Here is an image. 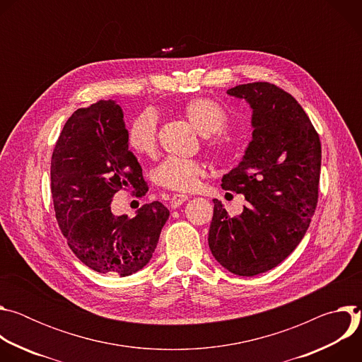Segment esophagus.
Here are the masks:
<instances>
[{
	"label": "esophagus",
	"instance_id": "obj_1",
	"mask_svg": "<svg viewBox=\"0 0 362 362\" xmlns=\"http://www.w3.org/2000/svg\"><path fill=\"white\" fill-rule=\"evenodd\" d=\"M189 197L186 196V194H173L172 196V199H170V206H172V208H179V206L180 204H183L186 200H187Z\"/></svg>",
	"mask_w": 362,
	"mask_h": 362
}]
</instances>
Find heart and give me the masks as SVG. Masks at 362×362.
<instances>
[{
	"mask_svg": "<svg viewBox=\"0 0 362 362\" xmlns=\"http://www.w3.org/2000/svg\"><path fill=\"white\" fill-rule=\"evenodd\" d=\"M183 115L189 123L203 136H208V144L223 150L229 139L223 129L228 124V113L221 103L208 97H196L187 101ZM130 148L143 156H151L158 146V115L147 109L140 112L130 123L127 130ZM204 176L200 162L192 159L169 158L154 172L158 185L175 192L194 190Z\"/></svg>",
	"mask_w": 362,
	"mask_h": 362,
	"instance_id": "obj_1",
	"label": "heart"
}]
</instances>
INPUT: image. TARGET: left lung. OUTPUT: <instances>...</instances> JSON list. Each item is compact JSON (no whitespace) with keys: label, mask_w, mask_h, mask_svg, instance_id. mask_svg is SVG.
Instances as JSON below:
<instances>
[{"label":"left lung","mask_w":362,"mask_h":362,"mask_svg":"<svg viewBox=\"0 0 362 362\" xmlns=\"http://www.w3.org/2000/svg\"><path fill=\"white\" fill-rule=\"evenodd\" d=\"M228 94L249 103L253 132L222 187L245 194L247 204L230 218L214 199L208 240L223 268L253 276L278 267L305 236L318 203L321 141L299 103L278 86L247 83Z\"/></svg>","instance_id":"1"}]
</instances>
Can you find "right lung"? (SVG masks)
I'll use <instances>...</instances> for the list:
<instances>
[{
  "mask_svg": "<svg viewBox=\"0 0 362 362\" xmlns=\"http://www.w3.org/2000/svg\"><path fill=\"white\" fill-rule=\"evenodd\" d=\"M119 190L140 197L148 187L129 150L122 107L100 100L66 122L51 156V194L59 226L78 259L95 272L129 276L151 259L169 211L156 200L132 219L115 216L110 203Z\"/></svg>",
  "mask_w": 362,
  "mask_h": 362,
  "instance_id": "1",
  "label": "right lung"
}]
</instances>
